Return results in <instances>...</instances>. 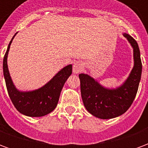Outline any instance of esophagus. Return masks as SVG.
<instances>
[{"instance_id":"esophagus-1","label":"esophagus","mask_w":148,"mask_h":148,"mask_svg":"<svg viewBox=\"0 0 148 148\" xmlns=\"http://www.w3.org/2000/svg\"><path fill=\"white\" fill-rule=\"evenodd\" d=\"M82 69H83V65H82V62H75L74 65H73V72H74V74H78V73H80L81 71H82Z\"/></svg>"}]
</instances>
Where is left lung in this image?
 I'll return each instance as SVG.
<instances>
[{
  "label": "left lung",
  "mask_w": 148,
  "mask_h": 148,
  "mask_svg": "<svg viewBox=\"0 0 148 148\" xmlns=\"http://www.w3.org/2000/svg\"><path fill=\"white\" fill-rule=\"evenodd\" d=\"M124 36L133 48L134 66L123 85L116 89H107L88 74H79L84 106L90 113L100 119H111L124 113L137 93L142 73L140 48L136 41L128 34L124 33Z\"/></svg>",
  "instance_id": "obj_1"
}]
</instances>
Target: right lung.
<instances>
[{"label":"right lung","mask_w":148,"mask_h":148,"mask_svg":"<svg viewBox=\"0 0 148 148\" xmlns=\"http://www.w3.org/2000/svg\"><path fill=\"white\" fill-rule=\"evenodd\" d=\"M14 36L8 44L3 60V73L9 97L15 108L22 114L28 116H45L51 112L57 106L62 89L72 74V65L62 68L51 80L38 90L28 92L20 91L12 81L7 64L8 51Z\"/></svg>","instance_id":"1"}]
</instances>
